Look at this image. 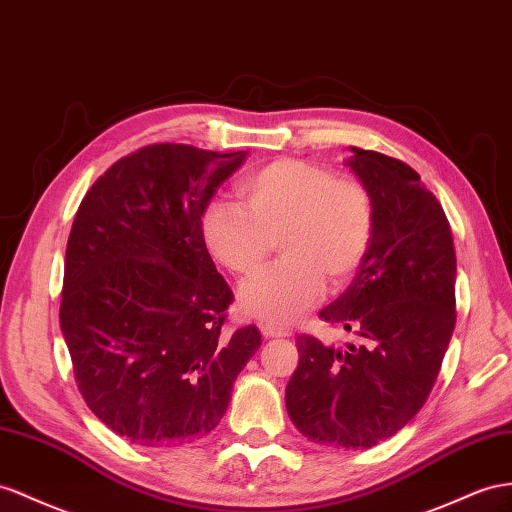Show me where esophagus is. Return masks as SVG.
Returning a JSON list of instances; mask_svg holds the SVG:
<instances>
[{
	"label": "esophagus",
	"mask_w": 512,
	"mask_h": 512,
	"mask_svg": "<svg viewBox=\"0 0 512 512\" xmlns=\"http://www.w3.org/2000/svg\"><path fill=\"white\" fill-rule=\"evenodd\" d=\"M259 331L264 337H287V331L281 329L277 324H270V322H259Z\"/></svg>",
	"instance_id": "esophagus-1"
}]
</instances>
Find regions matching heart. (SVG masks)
Here are the masks:
<instances>
[{"label": "heart", "instance_id": "obj_1", "mask_svg": "<svg viewBox=\"0 0 512 512\" xmlns=\"http://www.w3.org/2000/svg\"><path fill=\"white\" fill-rule=\"evenodd\" d=\"M238 194L244 209L212 201L201 231L207 251L240 279L255 277L279 240L281 264L240 294L248 316L290 324L324 296L326 281L346 285L368 257L374 203L355 177L287 157L244 177Z\"/></svg>", "mask_w": 512, "mask_h": 512}]
</instances>
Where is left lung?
<instances>
[{
  "label": "left lung",
  "mask_w": 512,
  "mask_h": 512,
  "mask_svg": "<svg viewBox=\"0 0 512 512\" xmlns=\"http://www.w3.org/2000/svg\"><path fill=\"white\" fill-rule=\"evenodd\" d=\"M374 203V235L357 277L320 318L357 335L331 346L298 335L287 415L311 441L374 448L422 409L456 322V255L435 194L396 157L350 147Z\"/></svg>",
  "instance_id": "1"
}]
</instances>
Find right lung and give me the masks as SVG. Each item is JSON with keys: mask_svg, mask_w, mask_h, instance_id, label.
I'll use <instances>...</instances> for the list:
<instances>
[{"mask_svg": "<svg viewBox=\"0 0 512 512\" xmlns=\"http://www.w3.org/2000/svg\"><path fill=\"white\" fill-rule=\"evenodd\" d=\"M246 151L147 144L121 157L80 203L67 242L60 329L88 409L129 443L205 437L235 376L261 346L227 329L233 292L201 220Z\"/></svg>", "mask_w": 512, "mask_h": 512, "instance_id": "obj_1", "label": "right lung"}]
</instances>
